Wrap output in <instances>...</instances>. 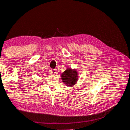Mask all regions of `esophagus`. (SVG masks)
<instances>
[{"instance_id": "1", "label": "esophagus", "mask_w": 130, "mask_h": 130, "mask_svg": "<svg viewBox=\"0 0 130 130\" xmlns=\"http://www.w3.org/2000/svg\"><path fill=\"white\" fill-rule=\"evenodd\" d=\"M52 74L53 75H55L56 73H57V72H56V69H53L52 70Z\"/></svg>"}]
</instances>
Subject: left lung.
<instances>
[{"label":"left lung","mask_w":130,"mask_h":130,"mask_svg":"<svg viewBox=\"0 0 130 130\" xmlns=\"http://www.w3.org/2000/svg\"><path fill=\"white\" fill-rule=\"evenodd\" d=\"M76 69L67 68L61 75L62 81L69 87H72L77 82L78 76Z\"/></svg>","instance_id":"1"}]
</instances>
